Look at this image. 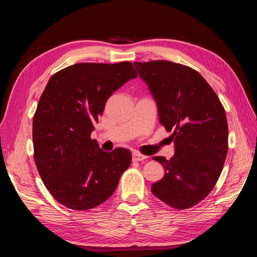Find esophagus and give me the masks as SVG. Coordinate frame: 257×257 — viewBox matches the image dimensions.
<instances>
[{"instance_id": "34e87169", "label": "esophagus", "mask_w": 257, "mask_h": 257, "mask_svg": "<svg viewBox=\"0 0 257 257\" xmlns=\"http://www.w3.org/2000/svg\"><path fill=\"white\" fill-rule=\"evenodd\" d=\"M146 159H147V156L138 153V152H134V153H133V161H134V162H137V161H144Z\"/></svg>"}]
</instances>
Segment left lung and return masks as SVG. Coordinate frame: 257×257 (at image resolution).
I'll use <instances>...</instances> for the list:
<instances>
[{"instance_id":"1","label":"left lung","mask_w":257,"mask_h":257,"mask_svg":"<svg viewBox=\"0 0 257 257\" xmlns=\"http://www.w3.org/2000/svg\"><path fill=\"white\" fill-rule=\"evenodd\" d=\"M158 104L160 123L172 132L176 153L154 156L164 177L152 185L156 197L176 210L203 201L214 188L228 152L225 111L199 73L171 61L134 62Z\"/></svg>"}]
</instances>
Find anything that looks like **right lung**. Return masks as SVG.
<instances>
[{"mask_svg":"<svg viewBox=\"0 0 257 257\" xmlns=\"http://www.w3.org/2000/svg\"><path fill=\"white\" fill-rule=\"evenodd\" d=\"M137 77L132 62L76 63L50 78L33 120L34 160L60 204L86 211L114 193L132 163L129 150L104 152L90 138L108 97Z\"/></svg>","mask_w":257,"mask_h":257,"instance_id":"obj_1","label":"right lung"}]
</instances>
